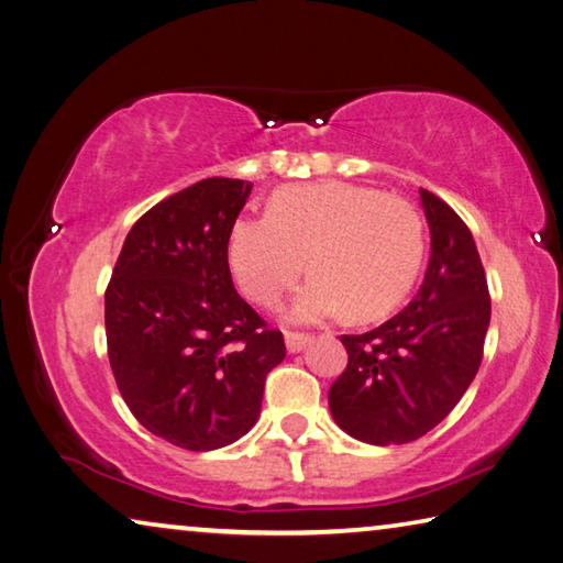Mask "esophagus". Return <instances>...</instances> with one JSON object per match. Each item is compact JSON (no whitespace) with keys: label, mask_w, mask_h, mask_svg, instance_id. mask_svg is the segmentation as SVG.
Wrapping results in <instances>:
<instances>
[{"label":"esophagus","mask_w":563,"mask_h":563,"mask_svg":"<svg viewBox=\"0 0 563 563\" xmlns=\"http://www.w3.org/2000/svg\"><path fill=\"white\" fill-rule=\"evenodd\" d=\"M287 351L289 353H299L309 346V343L313 341V336H309V333H297V331H287Z\"/></svg>","instance_id":"1"}]
</instances>
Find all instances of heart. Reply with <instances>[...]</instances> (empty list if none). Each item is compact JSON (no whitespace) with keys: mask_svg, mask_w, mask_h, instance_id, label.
I'll list each match as a JSON object with an SVG mask.
<instances>
[{"mask_svg":"<svg viewBox=\"0 0 563 563\" xmlns=\"http://www.w3.org/2000/svg\"><path fill=\"white\" fill-rule=\"evenodd\" d=\"M230 266L240 289L274 307L309 266L313 279L294 299V321L346 311L378 319L408 297L426 254L422 220L406 197L341 180L291 185L269 214H246L230 232Z\"/></svg>","mask_w":563,"mask_h":563,"instance_id":"b5f03b06","label":"heart"}]
</instances>
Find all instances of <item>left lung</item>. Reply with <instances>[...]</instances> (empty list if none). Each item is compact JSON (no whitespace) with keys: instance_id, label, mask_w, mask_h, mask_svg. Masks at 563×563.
I'll list each match as a JSON object with an SVG mask.
<instances>
[{"instance_id":"8db88e82","label":"left lung","mask_w":563,"mask_h":563,"mask_svg":"<svg viewBox=\"0 0 563 563\" xmlns=\"http://www.w3.org/2000/svg\"><path fill=\"white\" fill-rule=\"evenodd\" d=\"M432 254L406 309L366 333L341 336L349 366L333 380L329 408L351 438L406 445L450 416L477 376L489 327L485 266L467 224L420 190Z\"/></svg>"}]
</instances>
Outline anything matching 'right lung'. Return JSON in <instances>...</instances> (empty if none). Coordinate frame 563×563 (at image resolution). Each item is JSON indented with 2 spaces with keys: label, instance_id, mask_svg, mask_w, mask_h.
<instances>
[{
  "label": "right lung",
  "instance_id": "obj_1",
  "mask_svg": "<svg viewBox=\"0 0 563 563\" xmlns=\"http://www.w3.org/2000/svg\"><path fill=\"white\" fill-rule=\"evenodd\" d=\"M252 183L207 177L151 207L106 289V341L135 420L177 448L230 445L260 418L282 331L234 291L227 244Z\"/></svg>",
  "mask_w": 563,
  "mask_h": 563
}]
</instances>
